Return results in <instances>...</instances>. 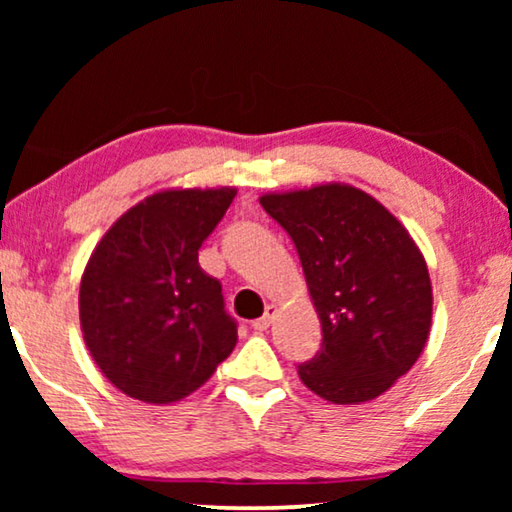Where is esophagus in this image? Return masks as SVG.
I'll list each match as a JSON object with an SVG mask.
<instances>
[{
  "label": "esophagus",
  "instance_id": "34e87169",
  "mask_svg": "<svg viewBox=\"0 0 512 512\" xmlns=\"http://www.w3.org/2000/svg\"><path fill=\"white\" fill-rule=\"evenodd\" d=\"M275 317H277V307L268 305V307H265L263 317H258L254 321V328H256V331H268V328L272 326V321H275Z\"/></svg>",
  "mask_w": 512,
  "mask_h": 512
}]
</instances>
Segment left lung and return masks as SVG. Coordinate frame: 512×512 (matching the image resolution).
Listing matches in <instances>:
<instances>
[{
	"mask_svg": "<svg viewBox=\"0 0 512 512\" xmlns=\"http://www.w3.org/2000/svg\"><path fill=\"white\" fill-rule=\"evenodd\" d=\"M261 205L296 244L324 333L300 380L338 405L382 396L415 366L431 331L422 251L382 202L349 184L265 193Z\"/></svg>",
	"mask_w": 512,
	"mask_h": 512,
	"instance_id": "obj_1",
	"label": "left lung"
}]
</instances>
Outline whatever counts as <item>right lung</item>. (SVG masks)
Here are the masks:
<instances>
[{
	"mask_svg": "<svg viewBox=\"0 0 512 512\" xmlns=\"http://www.w3.org/2000/svg\"><path fill=\"white\" fill-rule=\"evenodd\" d=\"M237 188H165L130 207L90 254L79 319L104 377L144 403H177L200 389L237 342L219 279L198 249Z\"/></svg>",
	"mask_w": 512,
	"mask_h": 512,
	"instance_id": "obj_1",
	"label": "right lung"
}]
</instances>
